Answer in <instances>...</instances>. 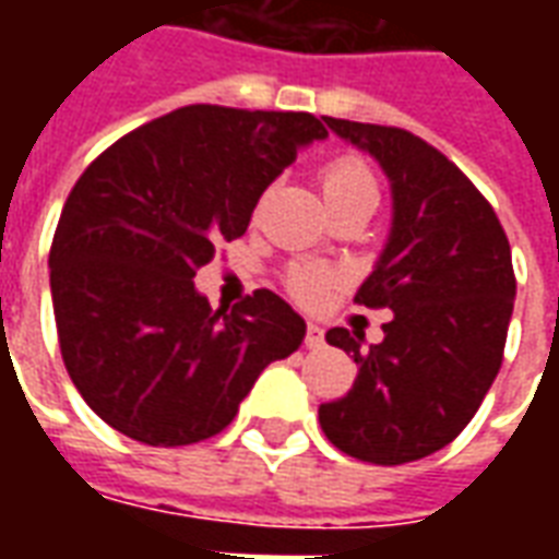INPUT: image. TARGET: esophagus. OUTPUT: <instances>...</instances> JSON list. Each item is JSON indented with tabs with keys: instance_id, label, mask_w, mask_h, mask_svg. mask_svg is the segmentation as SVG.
Returning <instances> with one entry per match:
<instances>
[{
	"instance_id": "1",
	"label": "esophagus",
	"mask_w": 559,
	"mask_h": 559,
	"mask_svg": "<svg viewBox=\"0 0 559 559\" xmlns=\"http://www.w3.org/2000/svg\"><path fill=\"white\" fill-rule=\"evenodd\" d=\"M305 347L308 350H320L323 347V329L317 323H308V332H305Z\"/></svg>"
}]
</instances>
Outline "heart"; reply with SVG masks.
Returning a JSON list of instances; mask_svg holds the SVG:
<instances>
[{
    "mask_svg": "<svg viewBox=\"0 0 559 559\" xmlns=\"http://www.w3.org/2000/svg\"><path fill=\"white\" fill-rule=\"evenodd\" d=\"M320 188H323L329 209L347 206V203H377V194H380L371 167L356 155H341L323 164ZM290 290L305 302L317 299L323 293V275H317L311 269H296L290 275Z\"/></svg>",
    "mask_w": 559,
    "mask_h": 559,
    "instance_id": "b5f03b06",
    "label": "heart"
}]
</instances>
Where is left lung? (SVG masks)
<instances>
[{
    "mask_svg": "<svg viewBox=\"0 0 559 559\" xmlns=\"http://www.w3.org/2000/svg\"><path fill=\"white\" fill-rule=\"evenodd\" d=\"M332 134L380 164L392 224L356 302L389 308L383 341L329 329L359 374L320 404V428L341 452L407 464L455 440L500 371L515 305L512 251L488 200L452 160L411 131L323 116Z\"/></svg>",
    "mask_w": 559,
    "mask_h": 559,
    "instance_id": "left-lung-1",
    "label": "left lung"
}]
</instances>
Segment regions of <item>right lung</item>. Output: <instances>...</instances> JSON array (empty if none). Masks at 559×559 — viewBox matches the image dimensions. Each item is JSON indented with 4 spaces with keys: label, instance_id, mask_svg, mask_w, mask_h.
Listing matches in <instances>:
<instances>
[{
    "label": "right lung",
    "instance_id": "obj_1",
    "mask_svg": "<svg viewBox=\"0 0 559 559\" xmlns=\"http://www.w3.org/2000/svg\"><path fill=\"white\" fill-rule=\"evenodd\" d=\"M326 138L311 114L191 104L80 176L50 248V296L68 374L110 428L146 445L200 443L230 425L269 362L299 350L305 320L278 293L227 314L194 275L248 230L299 148Z\"/></svg>",
    "mask_w": 559,
    "mask_h": 559
}]
</instances>
